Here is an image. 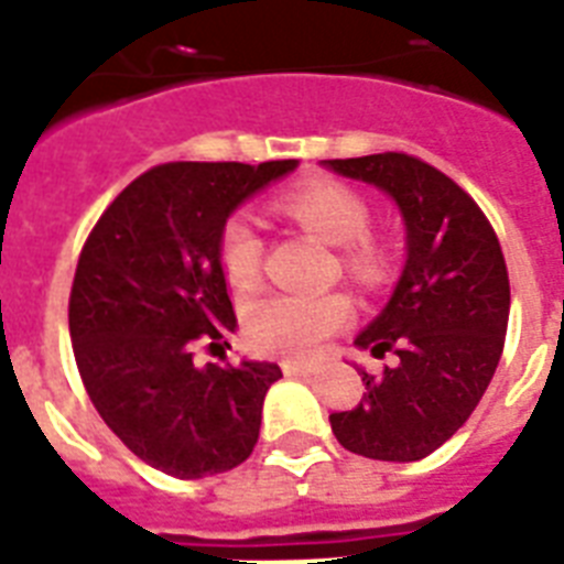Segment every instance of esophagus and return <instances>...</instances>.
I'll use <instances>...</instances> for the list:
<instances>
[{"instance_id":"34e87169","label":"esophagus","mask_w":564,"mask_h":564,"mask_svg":"<svg viewBox=\"0 0 564 564\" xmlns=\"http://www.w3.org/2000/svg\"><path fill=\"white\" fill-rule=\"evenodd\" d=\"M281 366L290 377H301V375H310V371H313V366H310V362H301V360H283Z\"/></svg>"}]
</instances>
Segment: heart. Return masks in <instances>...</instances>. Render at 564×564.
<instances>
[{
	"instance_id": "1",
	"label": "heart",
	"mask_w": 564,
	"mask_h": 564,
	"mask_svg": "<svg viewBox=\"0 0 564 564\" xmlns=\"http://www.w3.org/2000/svg\"><path fill=\"white\" fill-rule=\"evenodd\" d=\"M290 219L313 230L327 246L345 248L343 263L357 281H375L380 274V251L366 242L369 234V204L357 189L339 181L316 178L290 189L278 198ZM263 239L248 216H234L221 228V260L234 283H251L260 272ZM351 304L345 295L322 292V295H301V292H272L257 299L248 307L246 330L248 343L260 351L274 354H313L327 336L348 325Z\"/></svg>"
}]
</instances>
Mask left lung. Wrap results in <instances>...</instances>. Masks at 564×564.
Here are the masks:
<instances>
[{"instance_id": "left-lung-1", "label": "left lung", "mask_w": 564, "mask_h": 564, "mask_svg": "<svg viewBox=\"0 0 564 564\" xmlns=\"http://www.w3.org/2000/svg\"><path fill=\"white\" fill-rule=\"evenodd\" d=\"M371 184L403 221L401 278L354 345L398 354L354 410L330 412L339 445L383 463H415L463 427L498 369L509 322V274L489 219L465 189L410 154L322 161Z\"/></svg>"}]
</instances>
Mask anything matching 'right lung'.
Masks as SVG:
<instances>
[{
	"label": "right lung",
	"instance_id": "obj_1",
	"mask_svg": "<svg viewBox=\"0 0 564 564\" xmlns=\"http://www.w3.org/2000/svg\"><path fill=\"white\" fill-rule=\"evenodd\" d=\"M295 170L299 161L163 163L113 198L84 246L69 295L75 362L105 424L170 477H213L254 451L281 366H198L193 354L237 330L221 228Z\"/></svg>",
	"mask_w": 564,
	"mask_h": 564
}]
</instances>
